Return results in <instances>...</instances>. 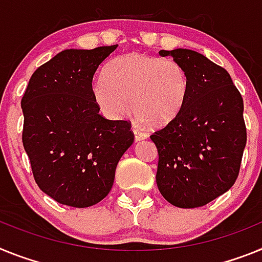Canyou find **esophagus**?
<instances>
[{"instance_id":"obj_1","label":"esophagus","mask_w":262,"mask_h":262,"mask_svg":"<svg viewBox=\"0 0 262 262\" xmlns=\"http://www.w3.org/2000/svg\"><path fill=\"white\" fill-rule=\"evenodd\" d=\"M133 134H134V141L136 142H140V141H144L147 138V134L144 132L138 130L137 128H133Z\"/></svg>"}]
</instances>
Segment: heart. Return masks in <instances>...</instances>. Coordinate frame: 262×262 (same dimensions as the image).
I'll list each match as a JSON object with an SVG mask.
<instances>
[{
  "instance_id": "heart-1",
  "label": "heart",
  "mask_w": 262,
  "mask_h": 262,
  "mask_svg": "<svg viewBox=\"0 0 262 262\" xmlns=\"http://www.w3.org/2000/svg\"><path fill=\"white\" fill-rule=\"evenodd\" d=\"M187 91V72L178 62L140 52L113 59L106 66L105 77H99L92 85L93 99L104 115L120 118L132 111L151 128L178 115Z\"/></svg>"
}]
</instances>
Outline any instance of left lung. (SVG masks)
<instances>
[{"label": "left lung", "mask_w": 262, "mask_h": 262, "mask_svg": "<svg viewBox=\"0 0 262 262\" xmlns=\"http://www.w3.org/2000/svg\"><path fill=\"white\" fill-rule=\"evenodd\" d=\"M185 68L188 91L179 113L150 138L158 150L157 186L169 203L195 208L233 186L247 144L244 103L228 72L196 51L161 50Z\"/></svg>", "instance_id": "left-lung-1"}]
</instances>
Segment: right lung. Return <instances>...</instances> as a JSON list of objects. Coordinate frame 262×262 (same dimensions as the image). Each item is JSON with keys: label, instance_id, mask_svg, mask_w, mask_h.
Listing matches in <instances>:
<instances>
[{"label": "right lung", "instance_id": "obj_1", "mask_svg": "<svg viewBox=\"0 0 262 262\" xmlns=\"http://www.w3.org/2000/svg\"><path fill=\"white\" fill-rule=\"evenodd\" d=\"M117 46L63 50L34 72L22 97V142L34 179L60 204L103 200L133 144L130 124L104 118L92 95L95 72Z\"/></svg>", "mask_w": 262, "mask_h": 262}]
</instances>
